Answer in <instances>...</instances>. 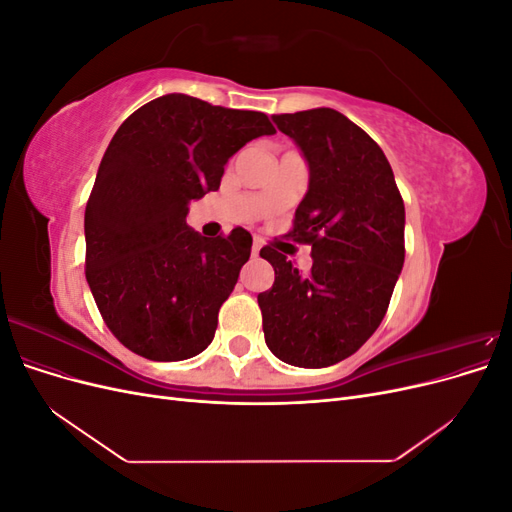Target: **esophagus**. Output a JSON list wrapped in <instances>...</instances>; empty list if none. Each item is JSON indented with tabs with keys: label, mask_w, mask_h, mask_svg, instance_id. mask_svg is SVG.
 <instances>
[{
	"label": "esophagus",
	"mask_w": 512,
	"mask_h": 512,
	"mask_svg": "<svg viewBox=\"0 0 512 512\" xmlns=\"http://www.w3.org/2000/svg\"><path fill=\"white\" fill-rule=\"evenodd\" d=\"M260 247H262V243L258 239H254V243H252V256L260 254Z\"/></svg>",
	"instance_id": "1"
}]
</instances>
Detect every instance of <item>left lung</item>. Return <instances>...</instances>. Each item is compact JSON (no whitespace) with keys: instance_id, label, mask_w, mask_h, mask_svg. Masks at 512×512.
Returning a JSON list of instances; mask_svg holds the SVG:
<instances>
[{"instance_id":"left-lung-1","label":"left lung","mask_w":512,"mask_h":512,"mask_svg":"<svg viewBox=\"0 0 512 512\" xmlns=\"http://www.w3.org/2000/svg\"><path fill=\"white\" fill-rule=\"evenodd\" d=\"M273 121L309 166L288 237L312 245L314 265L303 275L262 247L275 271L273 288L258 294L262 329L280 361L327 367L380 327L404 267L406 209L382 149L346 115L312 108Z\"/></svg>"}]
</instances>
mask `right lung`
Instances as JSON below:
<instances>
[{
	"instance_id": "1",
	"label": "right lung",
	"mask_w": 512,
	"mask_h": 512,
	"mask_svg": "<svg viewBox=\"0 0 512 512\" xmlns=\"http://www.w3.org/2000/svg\"><path fill=\"white\" fill-rule=\"evenodd\" d=\"M262 134H275L265 113L185 94L147 102L115 132L85 209V277L106 327L132 352L183 361L211 344L252 235L200 237L185 215Z\"/></svg>"
}]
</instances>
